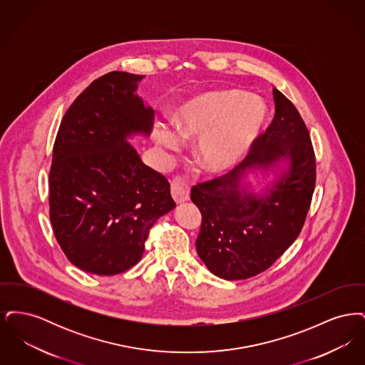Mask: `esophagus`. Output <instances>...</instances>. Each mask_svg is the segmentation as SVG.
<instances>
[{
	"label": "esophagus",
	"instance_id": "34e87169",
	"mask_svg": "<svg viewBox=\"0 0 365 365\" xmlns=\"http://www.w3.org/2000/svg\"><path fill=\"white\" fill-rule=\"evenodd\" d=\"M171 194L176 204H183L190 198V189L183 178L176 176L171 180Z\"/></svg>",
	"mask_w": 365,
	"mask_h": 365
}]
</instances>
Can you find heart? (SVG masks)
I'll list each match as a JSON object with an SVG mask.
<instances>
[{"mask_svg":"<svg viewBox=\"0 0 365 365\" xmlns=\"http://www.w3.org/2000/svg\"><path fill=\"white\" fill-rule=\"evenodd\" d=\"M268 110L264 101L241 90L209 91L190 98L173 118L176 134L158 125L157 142L180 148V138L195 139V158L209 174H222L238 164L260 137Z\"/></svg>","mask_w":365,"mask_h":365,"instance_id":"1","label":"heart"}]
</instances>
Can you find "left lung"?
Wrapping results in <instances>:
<instances>
[{"label":"left lung","instance_id":"8db88e82","mask_svg":"<svg viewBox=\"0 0 365 365\" xmlns=\"http://www.w3.org/2000/svg\"><path fill=\"white\" fill-rule=\"evenodd\" d=\"M272 93L274 120L242 163L191 189L202 215L197 253L213 275L226 280L268 269L299 235L312 201L316 161L308 128L293 103L278 88ZM274 168L277 179L262 193L242 185L249 170Z\"/></svg>","mask_w":365,"mask_h":365}]
</instances>
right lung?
Returning a JSON list of instances; mask_svg holds the SVG:
<instances>
[{
  "mask_svg": "<svg viewBox=\"0 0 365 365\" xmlns=\"http://www.w3.org/2000/svg\"><path fill=\"white\" fill-rule=\"evenodd\" d=\"M143 75L113 71L66 112L53 146L49 208L67 259L96 275L135 265L157 219L175 208L165 176L127 142L149 135L155 112L135 94Z\"/></svg>",
  "mask_w": 365,
  "mask_h": 365,
  "instance_id": "right-lung-1",
  "label": "right lung"
}]
</instances>
